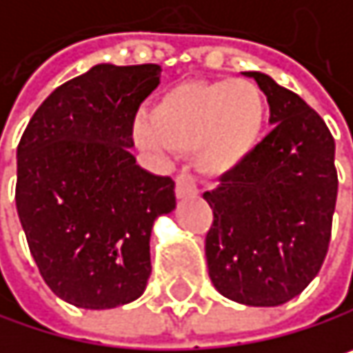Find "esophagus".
<instances>
[{"instance_id": "obj_1", "label": "esophagus", "mask_w": 353, "mask_h": 353, "mask_svg": "<svg viewBox=\"0 0 353 353\" xmlns=\"http://www.w3.org/2000/svg\"><path fill=\"white\" fill-rule=\"evenodd\" d=\"M194 194H198L194 177L188 176L185 172H181L176 177V196L177 198H188V196H194Z\"/></svg>"}]
</instances>
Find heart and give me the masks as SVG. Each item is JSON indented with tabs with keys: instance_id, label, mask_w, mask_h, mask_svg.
<instances>
[{
	"instance_id": "heart-1",
	"label": "heart",
	"mask_w": 353,
	"mask_h": 353,
	"mask_svg": "<svg viewBox=\"0 0 353 353\" xmlns=\"http://www.w3.org/2000/svg\"><path fill=\"white\" fill-rule=\"evenodd\" d=\"M265 118V96L249 79L188 81L134 122V139L151 153L192 151L202 174L227 176L255 151Z\"/></svg>"
}]
</instances>
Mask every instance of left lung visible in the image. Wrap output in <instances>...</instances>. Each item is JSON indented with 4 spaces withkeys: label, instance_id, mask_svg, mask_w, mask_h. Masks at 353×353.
<instances>
[{
    "label": "left lung",
    "instance_id": "1",
    "mask_svg": "<svg viewBox=\"0 0 353 353\" xmlns=\"http://www.w3.org/2000/svg\"><path fill=\"white\" fill-rule=\"evenodd\" d=\"M270 104L272 132L221 185L206 263L214 288L247 307L299 296L321 270L337 200L335 141L313 108L270 75L245 71Z\"/></svg>",
    "mask_w": 353,
    "mask_h": 353
}]
</instances>
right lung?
Returning a JSON list of instances; mask_svg holds the SVG:
<instances>
[{
	"mask_svg": "<svg viewBox=\"0 0 353 353\" xmlns=\"http://www.w3.org/2000/svg\"><path fill=\"white\" fill-rule=\"evenodd\" d=\"M159 65L100 63L57 88L18 145L16 208L46 286L79 309L137 301L151 274V233L176 208V183L130 155L141 102Z\"/></svg>",
	"mask_w": 353,
	"mask_h": 353,
	"instance_id": "1",
	"label": "right lung"
}]
</instances>
